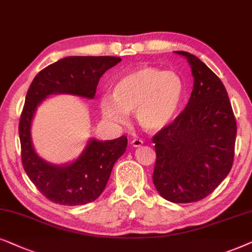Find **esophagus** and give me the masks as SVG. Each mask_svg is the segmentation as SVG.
I'll use <instances>...</instances> for the list:
<instances>
[{
  "instance_id": "esophagus-1",
  "label": "esophagus",
  "mask_w": 252,
  "mask_h": 252,
  "mask_svg": "<svg viewBox=\"0 0 252 252\" xmlns=\"http://www.w3.org/2000/svg\"><path fill=\"white\" fill-rule=\"evenodd\" d=\"M131 145L133 147H140V146L143 145V140L139 139V138H133L131 140Z\"/></svg>"
}]
</instances>
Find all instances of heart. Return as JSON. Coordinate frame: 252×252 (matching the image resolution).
Listing matches in <instances>:
<instances>
[{
  "label": "heart",
  "instance_id": "heart-1",
  "mask_svg": "<svg viewBox=\"0 0 252 252\" xmlns=\"http://www.w3.org/2000/svg\"><path fill=\"white\" fill-rule=\"evenodd\" d=\"M184 96L179 75L153 66H139L117 79L113 96L101 98V112L107 120L123 124L128 113L136 112L139 126L157 132L173 122Z\"/></svg>",
  "mask_w": 252,
  "mask_h": 252
}]
</instances>
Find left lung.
<instances>
[{
  "label": "left lung",
  "instance_id": "1",
  "mask_svg": "<svg viewBox=\"0 0 252 252\" xmlns=\"http://www.w3.org/2000/svg\"><path fill=\"white\" fill-rule=\"evenodd\" d=\"M193 90L186 108L153 136L157 160L153 183L172 203L205 198L226 179L234 160L236 120L219 77L188 52Z\"/></svg>",
  "mask_w": 252,
  "mask_h": 252
}]
</instances>
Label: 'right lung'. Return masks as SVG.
Segmentation results:
<instances>
[{"instance_id": "obj_1", "label": "right lung", "mask_w": 252, "mask_h": 252, "mask_svg": "<svg viewBox=\"0 0 252 252\" xmlns=\"http://www.w3.org/2000/svg\"><path fill=\"white\" fill-rule=\"evenodd\" d=\"M121 62L115 56H69L42 69L34 77L25 98L19 139L22 162L30 180L47 199L60 205H83L95 200L108 182L114 163L126 152L128 138L89 140L71 163L58 166L41 159L33 147L31 124L40 103L48 95L66 94L93 99L100 77Z\"/></svg>"}]
</instances>
